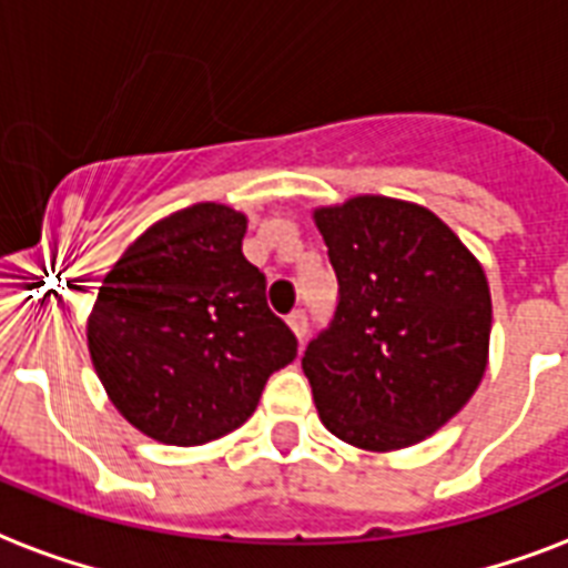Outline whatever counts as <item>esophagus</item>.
<instances>
[{"mask_svg": "<svg viewBox=\"0 0 568 568\" xmlns=\"http://www.w3.org/2000/svg\"><path fill=\"white\" fill-rule=\"evenodd\" d=\"M288 327H292L294 336L303 342V338H306V333H310V318H306V312L294 310L292 315H288Z\"/></svg>", "mask_w": 568, "mask_h": 568, "instance_id": "34e87169", "label": "esophagus"}]
</instances>
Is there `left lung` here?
Returning a JSON list of instances; mask_svg holds the SVG:
<instances>
[{
    "label": "left lung",
    "instance_id": "8db88e82",
    "mask_svg": "<svg viewBox=\"0 0 568 568\" xmlns=\"http://www.w3.org/2000/svg\"><path fill=\"white\" fill-rule=\"evenodd\" d=\"M315 223L338 280L333 321L303 354L321 422L356 448H409L484 379V267L430 209L392 196L315 209Z\"/></svg>",
    "mask_w": 568,
    "mask_h": 568
}]
</instances>
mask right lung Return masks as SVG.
I'll return each mask as SVG.
<instances>
[{
    "label": "right lung",
    "instance_id": "1",
    "mask_svg": "<svg viewBox=\"0 0 568 568\" xmlns=\"http://www.w3.org/2000/svg\"><path fill=\"white\" fill-rule=\"evenodd\" d=\"M247 217L196 203L153 223L100 285L88 351L111 404L150 439L203 445L247 422L297 338L241 253Z\"/></svg>",
    "mask_w": 568,
    "mask_h": 568
}]
</instances>
